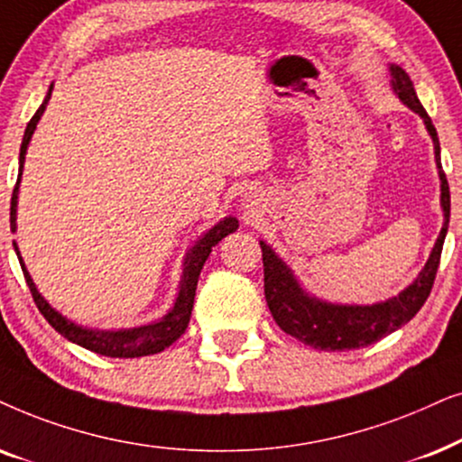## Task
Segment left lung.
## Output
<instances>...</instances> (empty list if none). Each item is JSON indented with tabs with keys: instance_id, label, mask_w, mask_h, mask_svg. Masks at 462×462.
<instances>
[{
	"instance_id": "obj_1",
	"label": "left lung",
	"mask_w": 462,
	"mask_h": 462,
	"mask_svg": "<svg viewBox=\"0 0 462 462\" xmlns=\"http://www.w3.org/2000/svg\"><path fill=\"white\" fill-rule=\"evenodd\" d=\"M391 88L399 97V101L411 112L418 114L427 126V133L433 139L435 164L441 181V211H444V226H441L438 241L433 245L424 268L418 273L414 281L395 298L384 300L376 304H336L328 300L317 298L306 291L293 270L274 254L266 241H260L262 260H263V293H266L268 309L273 312L274 321L285 334L298 337L300 342L309 344L317 350H353L364 348L378 342L380 337L393 334L414 319L422 304L431 293L435 274H438L441 247H444L448 224H450V188L441 171L439 158V139L431 118L424 112L418 101L414 84L402 67L391 63Z\"/></svg>"
}]
</instances>
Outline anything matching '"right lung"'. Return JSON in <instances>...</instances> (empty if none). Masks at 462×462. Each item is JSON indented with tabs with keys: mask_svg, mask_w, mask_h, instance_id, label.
<instances>
[{
	"mask_svg": "<svg viewBox=\"0 0 462 462\" xmlns=\"http://www.w3.org/2000/svg\"><path fill=\"white\" fill-rule=\"evenodd\" d=\"M52 88L54 84H51V88L46 92L44 103H42L38 112H35L33 118L29 120L27 128H24V137L21 143V156H18V180H16V188L14 194H12V202H10V227L12 232H16V205H18V186H21V177H23V167H24V156H27V147L29 141L33 137L35 128H38V122L42 120V116L46 112L48 101L52 97ZM238 230V219L227 215V217L219 219L217 224L202 235L199 241H196L192 247L188 249L186 257H183V273H181V281L180 287H177V295L175 302L171 306L169 312L164 317L156 319V321L147 323V325H139V328H126V329H95V328H84L71 319H67L65 315H60L57 309H52L51 304L46 302V298L38 291L33 279H31L27 266H24L21 251H18V245H14V251L18 255V262H21V268L24 273V279H27V285L31 289V295H33L35 304L48 323L52 325L54 329L59 331L60 336L67 337V340L78 344V346L88 348L97 355H106V356H118V359H134V356H145V355H156L160 350L169 348L177 337H180L183 331H186L189 317H192V306H194V295H196V285H199V276L200 270L205 266L208 254L211 249L217 245L221 238H226L227 235Z\"/></svg>",
	"mask_w": 462,
	"mask_h": 462,
	"instance_id": "add662e5",
	"label": "right lung"
}]
</instances>
